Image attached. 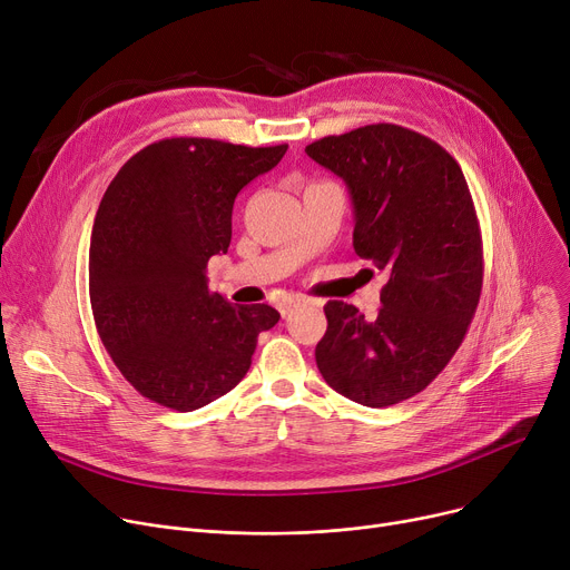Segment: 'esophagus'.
Here are the masks:
<instances>
[{"label": "esophagus", "mask_w": 570, "mask_h": 570, "mask_svg": "<svg viewBox=\"0 0 570 570\" xmlns=\"http://www.w3.org/2000/svg\"><path fill=\"white\" fill-rule=\"evenodd\" d=\"M301 305L297 301H293V297H288V301H284V303H279V314L284 316V318H288L291 314H293V309Z\"/></svg>", "instance_id": "esophagus-1"}]
</instances>
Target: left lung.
I'll return each instance as SVG.
<instances>
[{
	"label": "left lung",
	"mask_w": 570,
	"mask_h": 570,
	"mask_svg": "<svg viewBox=\"0 0 570 570\" xmlns=\"http://www.w3.org/2000/svg\"><path fill=\"white\" fill-rule=\"evenodd\" d=\"M305 153L351 194L353 249L387 273L376 316L327 303L316 365L372 409L417 395L460 348L483 288V237L460 164L400 125L325 136Z\"/></svg>",
	"instance_id": "obj_1"
}]
</instances>
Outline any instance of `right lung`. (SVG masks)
Returning a JSON list of instances; mask_svg holds the SVG:
<instances>
[{"mask_svg": "<svg viewBox=\"0 0 570 570\" xmlns=\"http://www.w3.org/2000/svg\"><path fill=\"white\" fill-rule=\"evenodd\" d=\"M286 149L164 138L112 177L89 243V303L115 367L142 397L173 411L215 402L279 321L269 305L233 307L209 293L207 261L228 252L239 189Z\"/></svg>", "mask_w": 570, "mask_h": 570, "instance_id": "add662e5", "label": "right lung"}]
</instances>
